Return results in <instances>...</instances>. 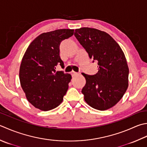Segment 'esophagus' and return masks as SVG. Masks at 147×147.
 Returning <instances> with one entry per match:
<instances>
[{
    "instance_id": "obj_1",
    "label": "esophagus",
    "mask_w": 147,
    "mask_h": 147,
    "mask_svg": "<svg viewBox=\"0 0 147 147\" xmlns=\"http://www.w3.org/2000/svg\"><path fill=\"white\" fill-rule=\"evenodd\" d=\"M71 74V75H72V76H73V77L76 76V75H78V73H76V72H74V71H72Z\"/></svg>"
}]
</instances>
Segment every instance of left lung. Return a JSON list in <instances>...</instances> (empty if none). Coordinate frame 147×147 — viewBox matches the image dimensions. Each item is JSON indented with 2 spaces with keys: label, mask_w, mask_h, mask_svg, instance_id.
Instances as JSON below:
<instances>
[{
  "label": "left lung",
  "mask_w": 147,
  "mask_h": 147,
  "mask_svg": "<svg viewBox=\"0 0 147 147\" xmlns=\"http://www.w3.org/2000/svg\"><path fill=\"white\" fill-rule=\"evenodd\" d=\"M74 36L88 53L98 61L93 76L82 73L86 80L82 88L84 99L92 108L104 111L115 105L129 86V67L119 44L108 33L96 28H78Z\"/></svg>",
  "instance_id": "1"
}]
</instances>
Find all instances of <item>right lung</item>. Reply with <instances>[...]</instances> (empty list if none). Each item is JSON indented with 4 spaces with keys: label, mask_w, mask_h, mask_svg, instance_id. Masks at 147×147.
<instances>
[{
    "label": "right lung",
    "mask_w": 147,
    "mask_h": 147,
    "mask_svg": "<svg viewBox=\"0 0 147 147\" xmlns=\"http://www.w3.org/2000/svg\"><path fill=\"white\" fill-rule=\"evenodd\" d=\"M73 29H58L42 33L28 46L22 58L19 77L26 98L36 108L49 111L59 106L67 92L70 74L56 71L60 44L73 35Z\"/></svg>",
    "instance_id": "obj_1"
}]
</instances>
